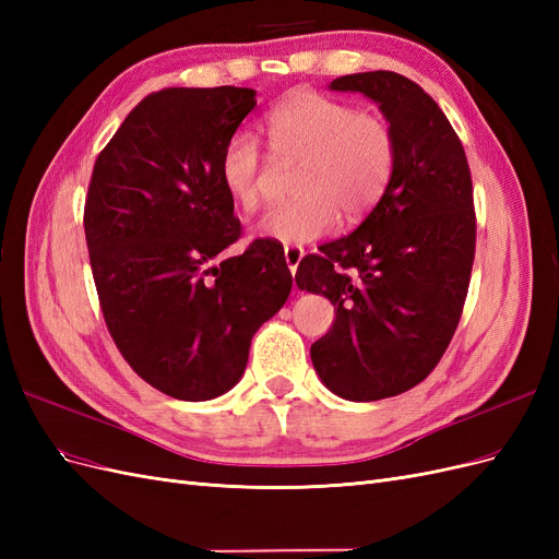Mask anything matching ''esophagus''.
Returning <instances> with one entry per match:
<instances>
[{
    "label": "esophagus",
    "mask_w": 559,
    "mask_h": 559,
    "mask_svg": "<svg viewBox=\"0 0 559 559\" xmlns=\"http://www.w3.org/2000/svg\"><path fill=\"white\" fill-rule=\"evenodd\" d=\"M302 257H306V251H302L300 247H286L284 249V259H286V265H289V270H292V275H296V270H298Z\"/></svg>",
    "instance_id": "34e87169"
}]
</instances>
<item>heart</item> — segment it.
Wrapping results in <instances>:
<instances>
[{"instance_id": "heart-1", "label": "heart", "mask_w": 559, "mask_h": 559, "mask_svg": "<svg viewBox=\"0 0 559 559\" xmlns=\"http://www.w3.org/2000/svg\"><path fill=\"white\" fill-rule=\"evenodd\" d=\"M270 146L300 158L292 200L270 207L257 235L282 245H306L335 228L337 216L357 222L376 207L394 173V132L380 116L314 91L294 93L265 116ZM218 177L235 205L251 212L261 200V148L240 130L224 144Z\"/></svg>"}]
</instances>
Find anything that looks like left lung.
Listing matches in <instances>:
<instances>
[{"label": "left lung", "mask_w": 559, "mask_h": 559, "mask_svg": "<svg viewBox=\"0 0 559 559\" xmlns=\"http://www.w3.org/2000/svg\"><path fill=\"white\" fill-rule=\"evenodd\" d=\"M329 88L373 99L396 160L359 228L302 259L296 284L335 308L310 347L319 380L341 399L380 401L425 380L460 324L476 253L473 186L460 138L415 81L380 70Z\"/></svg>", "instance_id": "obj_1"}]
</instances>
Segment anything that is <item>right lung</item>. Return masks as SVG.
I'll list each match as a JSON object with an SVG mask.
<instances>
[{
    "label": "right lung",
    "mask_w": 559,
    "mask_h": 559,
    "mask_svg": "<svg viewBox=\"0 0 559 559\" xmlns=\"http://www.w3.org/2000/svg\"><path fill=\"white\" fill-rule=\"evenodd\" d=\"M253 107L251 88L151 93L93 167L83 228L107 329L134 373L179 401L240 382L294 284L273 240L212 265L240 238L218 158Z\"/></svg>",
    "instance_id": "add662e5"
}]
</instances>
